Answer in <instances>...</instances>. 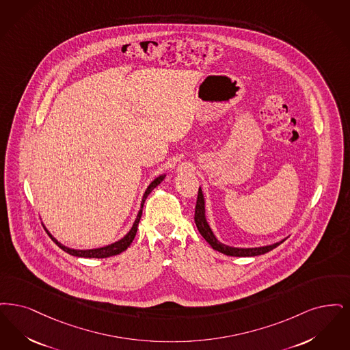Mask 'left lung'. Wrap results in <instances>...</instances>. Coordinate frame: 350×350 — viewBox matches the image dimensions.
Masks as SVG:
<instances>
[{
    "mask_svg": "<svg viewBox=\"0 0 350 350\" xmlns=\"http://www.w3.org/2000/svg\"><path fill=\"white\" fill-rule=\"evenodd\" d=\"M195 222L198 226L200 234L202 235V238L212 245V248L228 256H238V258H245V256H258L267 254L269 251H272L277 245L285 242V239H282L281 242L277 243L269 244V245H264V247H255V248H237V247H230L226 244L221 243L212 231V228L209 226L206 217H205V200L201 188H198V201H196V209H195Z\"/></svg>",
    "mask_w": 350,
    "mask_h": 350,
    "instance_id": "8db88e82",
    "label": "left lung"
}]
</instances>
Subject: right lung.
<instances>
[{
  "mask_svg": "<svg viewBox=\"0 0 350 350\" xmlns=\"http://www.w3.org/2000/svg\"><path fill=\"white\" fill-rule=\"evenodd\" d=\"M165 176H166V175H161V176L155 178V179L150 183V185L146 188V191H145V193H144V198H142V201H141V209H139V212L137 214L136 221H135L133 226H132V228L129 230V232H128L124 238H122V239L118 241V242H115V243L108 244V245L100 247V248H92V250H75V248L65 247V245H62L60 242H57V241L48 232V230L46 228V234L51 237V239H52L55 243L60 247L62 251H65L66 254H69V255H72V256H77V258H109V256H115V255H119V254H122V251H125V250L131 245V243L133 242V239H135V237H136L138 222H139V218H141V215H142L144 202H145L146 198L150 195V192H152V189H154L158 184H161V182L165 179Z\"/></svg>",
  "mask_w": 350,
  "mask_h": 350,
  "instance_id": "1",
  "label": "right lung"
}]
</instances>
